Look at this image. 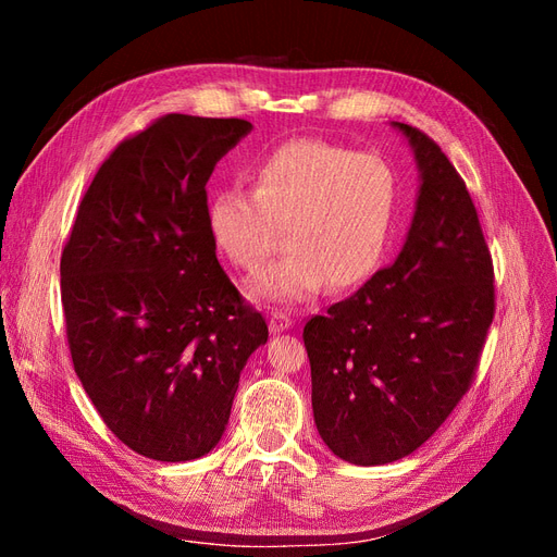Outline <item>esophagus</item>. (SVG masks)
I'll list each match as a JSON object with an SVG mask.
<instances>
[{
	"label": "esophagus",
	"instance_id": "obj_1",
	"mask_svg": "<svg viewBox=\"0 0 557 557\" xmlns=\"http://www.w3.org/2000/svg\"><path fill=\"white\" fill-rule=\"evenodd\" d=\"M293 327V318L288 313L283 311H274L272 315H269V330H272L274 334L278 332H288Z\"/></svg>",
	"mask_w": 557,
	"mask_h": 557
}]
</instances>
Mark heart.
I'll list each match as a JSON object with an SVG mask.
<instances>
[{
  "instance_id": "obj_1",
  "label": "heart",
  "mask_w": 557,
  "mask_h": 557,
  "mask_svg": "<svg viewBox=\"0 0 557 557\" xmlns=\"http://www.w3.org/2000/svg\"><path fill=\"white\" fill-rule=\"evenodd\" d=\"M252 185L218 190L207 207L211 244L239 269L260 267L285 227L288 250L248 281L250 297L301 305L327 283L356 288L383 262L399 213V176L385 158L295 139L256 166Z\"/></svg>"
}]
</instances>
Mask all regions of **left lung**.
<instances>
[{
    "label": "left lung",
    "mask_w": 557,
    "mask_h": 557,
    "mask_svg": "<svg viewBox=\"0 0 557 557\" xmlns=\"http://www.w3.org/2000/svg\"><path fill=\"white\" fill-rule=\"evenodd\" d=\"M391 125L418 170L407 239L391 267L301 334L320 440L360 467L401 460L440 430L495 313L493 260L465 181L428 134Z\"/></svg>",
    "instance_id": "1"
}]
</instances>
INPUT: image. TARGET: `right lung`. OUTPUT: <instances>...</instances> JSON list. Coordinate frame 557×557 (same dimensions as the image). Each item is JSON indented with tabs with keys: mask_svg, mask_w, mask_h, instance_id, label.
I'll use <instances>...</instances> for the list:
<instances>
[{
	"mask_svg": "<svg viewBox=\"0 0 557 557\" xmlns=\"http://www.w3.org/2000/svg\"><path fill=\"white\" fill-rule=\"evenodd\" d=\"M252 129L170 113L99 166L62 250V307L76 376L107 428L160 462L207 455L227 428L262 313L215 258L207 183Z\"/></svg>",
	"mask_w": 557,
	"mask_h": 557,
	"instance_id": "add662e5",
	"label": "right lung"
}]
</instances>
